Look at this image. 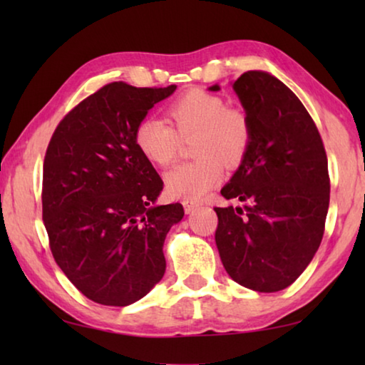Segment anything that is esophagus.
<instances>
[{"label": "esophagus", "mask_w": 365, "mask_h": 365, "mask_svg": "<svg viewBox=\"0 0 365 365\" xmlns=\"http://www.w3.org/2000/svg\"><path fill=\"white\" fill-rule=\"evenodd\" d=\"M183 207H185V212L190 214V212H193V211H196L197 207H200V202L185 200V201H183Z\"/></svg>", "instance_id": "1"}]
</instances>
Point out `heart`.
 Returning <instances> with one entry per match:
<instances>
[{"instance_id":"obj_1","label":"heart","mask_w":365,"mask_h":365,"mask_svg":"<svg viewBox=\"0 0 365 365\" xmlns=\"http://www.w3.org/2000/svg\"><path fill=\"white\" fill-rule=\"evenodd\" d=\"M197 135L195 160L183 163L165 175V190L174 197L197 201L224 178V158L237 165L251 145V122L243 109L227 106L219 95L202 88L187 90L168 108V122L146 117L135 127L133 141L141 156L168 168L178 156L182 138Z\"/></svg>"}]
</instances>
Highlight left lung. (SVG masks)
Returning <instances> with one entry per match:
<instances>
[{"instance_id": "obj_1", "label": "left lung", "mask_w": 365, "mask_h": 365, "mask_svg": "<svg viewBox=\"0 0 365 365\" xmlns=\"http://www.w3.org/2000/svg\"><path fill=\"white\" fill-rule=\"evenodd\" d=\"M233 90L251 122V145L220 193L250 205L245 211L214 207L215 245L235 282L274 293L298 279L322 242L330 202L327 153L312 117L279 78L248 71Z\"/></svg>"}]
</instances>
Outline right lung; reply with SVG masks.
<instances>
[{
  "mask_svg": "<svg viewBox=\"0 0 365 365\" xmlns=\"http://www.w3.org/2000/svg\"><path fill=\"white\" fill-rule=\"evenodd\" d=\"M175 88L104 85L49 140L41 188L49 248L73 287L98 304H132L165 272L164 240L183 206H154L164 183L133 132Z\"/></svg>",
  "mask_w": 365,
  "mask_h": 365,
  "instance_id": "right-lung-1",
  "label": "right lung"
}]
</instances>
